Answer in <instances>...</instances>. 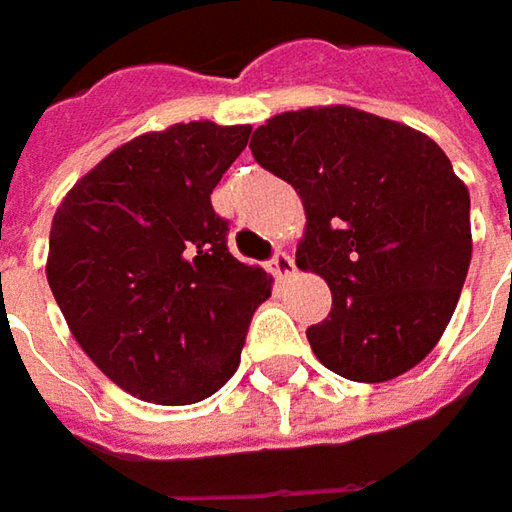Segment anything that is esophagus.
Masks as SVG:
<instances>
[{
	"label": "esophagus",
	"instance_id": "1",
	"mask_svg": "<svg viewBox=\"0 0 512 512\" xmlns=\"http://www.w3.org/2000/svg\"><path fill=\"white\" fill-rule=\"evenodd\" d=\"M267 267H270V273H273L276 279H287V276L293 273V256L285 253V250H276L273 259L267 262Z\"/></svg>",
	"mask_w": 512,
	"mask_h": 512
}]
</instances>
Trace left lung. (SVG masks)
Here are the masks:
<instances>
[{"label":"left lung","instance_id":"1","mask_svg":"<svg viewBox=\"0 0 512 512\" xmlns=\"http://www.w3.org/2000/svg\"><path fill=\"white\" fill-rule=\"evenodd\" d=\"M253 159L296 187L305 239L333 307L307 342L350 382L407 373L442 339L470 267V193L419 130L344 105L279 113L253 130Z\"/></svg>","mask_w":512,"mask_h":512}]
</instances>
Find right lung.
Masks as SVG:
<instances>
[{"label": "right lung", "instance_id": "obj_1", "mask_svg": "<svg viewBox=\"0 0 512 512\" xmlns=\"http://www.w3.org/2000/svg\"><path fill=\"white\" fill-rule=\"evenodd\" d=\"M250 125L145 133L85 173L50 227L48 285L73 339L130 396L196 404L236 373L270 276L227 250L210 193Z\"/></svg>", "mask_w": 512, "mask_h": 512}]
</instances>
